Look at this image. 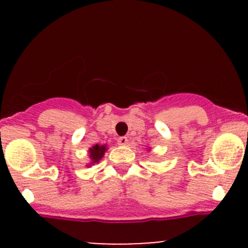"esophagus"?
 I'll use <instances>...</instances> for the list:
<instances>
[{
	"mask_svg": "<svg viewBox=\"0 0 248 248\" xmlns=\"http://www.w3.org/2000/svg\"><path fill=\"white\" fill-rule=\"evenodd\" d=\"M118 143L120 144V146H126V144L128 143V139L126 138V136H121V138L118 139Z\"/></svg>",
	"mask_w": 248,
	"mask_h": 248,
	"instance_id": "esophagus-1",
	"label": "esophagus"
}]
</instances>
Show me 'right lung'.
<instances>
[{"instance_id":"add662e5","label":"right lung","mask_w":248,"mask_h":248,"mask_svg":"<svg viewBox=\"0 0 248 248\" xmlns=\"http://www.w3.org/2000/svg\"><path fill=\"white\" fill-rule=\"evenodd\" d=\"M105 152H106V146H99V144H95L93 148L90 149V157L92 162L91 163H96L99 160L104 156Z\"/></svg>"}]
</instances>
